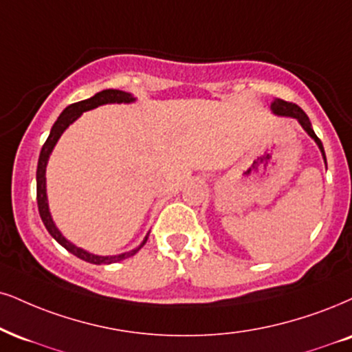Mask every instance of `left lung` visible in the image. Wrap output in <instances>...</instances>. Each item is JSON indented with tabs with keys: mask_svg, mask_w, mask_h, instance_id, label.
<instances>
[{
	"mask_svg": "<svg viewBox=\"0 0 352 352\" xmlns=\"http://www.w3.org/2000/svg\"><path fill=\"white\" fill-rule=\"evenodd\" d=\"M271 109H272V112H274V114H277V116H282V117H294V119H297L298 124H300L302 127H303V130H305V132L309 133V135L316 142V145H318V148H320V151H322V155H323L324 163H327V156H324L323 143H322V140H320L318 137L315 135L314 129H311V124H310L309 116H307L305 112H303V111L300 109V107L297 106V104L287 102V101H284V99H274V101H272V104H271Z\"/></svg>",
	"mask_w": 352,
	"mask_h": 352,
	"instance_id": "8db88e82",
	"label": "left lung"
}]
</instances>
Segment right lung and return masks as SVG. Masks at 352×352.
Returning a JSON list of instances; mask_svg holds the SVG:
<instances>
[{
  "mask_svg": "<svg viewBox=\"0 0 352 352\" xmlns=\"http://www.w3.org/2000/svg\"><path fill=\"white\" fill-rule=\"evenodd\" d=\"M133 101H135V98H133L130 93H125V91L104 89V91H99V93L94 94L93 98L85 99V101H80V102H75V104H70L68 107H65V111L62 112V114H60L58 119H56V122L54 124V127H52V130H50L49 138H47L45 143H43V146L41 150V156H38V163H37V206H38V214H41L42 222H43V225H45L47 232H49L50 235L54 236L55 240L58 241L65 250L70 251V253L75 254L76 258L83 259V261L91 263V264H111V263L122 261V259H127V258H130V256L135 254L137 251L140 250L143 245H145L146 240H148V235L145 236V240L142 241V245L137 246L135 250L127 251V253H122V254H116V256H98V254L88 253V251L78 248V246H75L73 243L68 241L67 238H65L62 233H60V230L55 227L54 220H52L50 210H49V202H47V189H45L47 162H49V156L52 153V150H54L55 143L58 142V138L62 137L65 129H67L70 124L75 122L78 117L83 114L85 111L94 109V107L102 106V104H112V102L129 104V102H133Z\"/></svg>",
  "mask_w": 352,
  "mask_h": 352,
  "instance_id": "right-lung-1",
  "label": "right lung"
}]
</instances>
